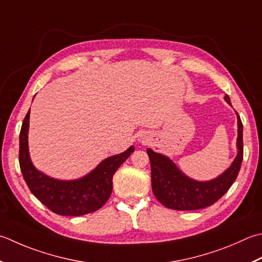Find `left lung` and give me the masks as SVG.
I'll use <instances>...</instances> for the list:
<instances>
[{"instance_id":"8db88e82","label":"left lung","mask_w":262,"mask_h":262,"mask_svg":"<svg viewBox=\"0 0 262 262\" xmlns=\"http://www.w3.org/2000/svg\"><path fill=\"white\" fill-rule=\"evenodd\" d=\"M230 104L229 96H225ZM238 153L233 165L223 175L210 182H196L186 177L171 160L147 148L151 163L152 191L162 206L173 210H199L212 206L236 179L243 161V124L237 114Z\"/></svg>"}]
</instances>
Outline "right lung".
I'll use <instances>...</instances> for the list:
<instances>
[{"label":"right lung","instance_id":"right-lung-1","mask_svg":"<svg viewBox=\"0 0 262 262\" xmlns=\"http://www.w3.org/2000/svg\"><path fill=\"white\" fill-rule=\"evenodd\" d=\"M29 114L30 110L25 117L19 135V165L30 192L46 208L61 216H83L99 210L111 195L115 172L134 152V146L105 159L83 178L70 182L56 181L36 170L30 161L27 140Z\"/></svg>","mask_w":262,"mask_h":262}]
</instances>
